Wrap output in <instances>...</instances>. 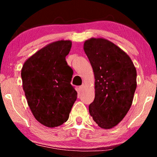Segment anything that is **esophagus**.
Segmentation results:
<instances>
[{
  "label": "esophagus",
  "mask_w": 157,
  "mask_h": 157,
  "mask_svg": "<svg viewBox=\"0 0 157 157\" xmlns=\"http://www.w3.org/2000/svg\"><path fill=\"white\" fill-rule=\"evenodd\" d=\"M84 89H85V84H83L82 85H81L80 86H79V89H80L81 91H84Z\"/></svg>",
  "instance_id": "34e87169"
}]
</instances>
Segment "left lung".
<instances>
[{
	"mask_svg": "<svg viewBox=\"0 0 157 157\" xmlns=\"http://www.w3.org/2000/svg\"><path fill=\"white\" fill-rule=\"evenodd\" d=\"M83 48L95 78V99L89 113L101 128L111 129L131 107L137 86L136 69L129 55L107 39H87Z\"/></svg>",
	"mask_w": 157,
	"mask_h": 157,
	"instance_id": "left-lung-1",
	"label": "left lung"
}]
</instances>
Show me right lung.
Segmentation results:
<instances>
[{
	"label": "right lung",
	"instance_id": "1",
	"mask_svg": "<svg viewBox=\"0 0 157 157\" xmlns=\"http://www.w3.org/2000/svg\"><path fill=\"white\" fill-rule=\"evenodd\" d=\"M72 42L59 40L46 45L23 63V89L36 120L48 127L68 121L78 93L71 84L73 71L66 56Z\"/></svg>",
	"mask_w": 157,
	"mask_h": 157
}]
</instances>
